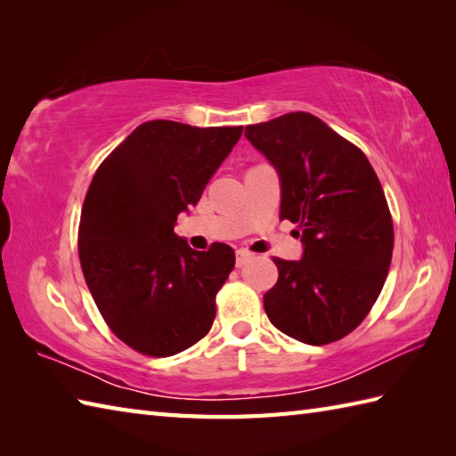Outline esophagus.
Masks as SVG:
<instances>
[{"mask_svg": "<svg viewBox=\"0 0 456 456\" xmlns=\"http://www.w3.org/2000/svg\"><path fill=\"white\" fill-rule=\"evenodd\" d=\"M250 258H253V255H250L248 250H243V248L237 250V266H243V265H247Z\"/></svg>", "mask_w": 456, "mask_h": 456, "instance_id": "34e87169", "label": "esophagus"}]
</instances>
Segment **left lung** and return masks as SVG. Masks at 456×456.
I'll list each match as a JSON object with an SVG mask.
<instances>
[{"mask_svg": "<svg viewBox=\"0 0 456 456\" xmlns=\"http://www.w3.org/2000/svg\"><path fill=\"white\" fill-rule=\"evenodd\" d=\"M245 137L280 178V219L297 223L304 255L274 258L265 294L270 322L305 345H327L361 325L388 276L394 227L361 149L312 113L248 125Z\"/></svg>", "mask_w": 456, "mask_h": 456, "instance_id": "left-lung-1", "label": "left lung"}]
</instances>
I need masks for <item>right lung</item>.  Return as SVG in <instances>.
<instances>
[{
	"instance_id": "1",
	"label": "right lung",
	"mask_w": 456,
	"mask_h": 456,
	"mask_svg": "<svg viewBox=\"0 0 456 456\" xmlns=\"http://www.w3.org/2000/svg\"><path fill=\"white\" fill-rule=\"evenodd\" d=\"M243 127L139 125L94 174L78 233L80 265L105 323L134 351L172 356L206 337L235 266L229 245L193 250L174 233Z\"/></svg>"
}]
</instances>
